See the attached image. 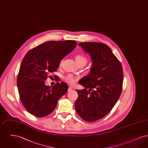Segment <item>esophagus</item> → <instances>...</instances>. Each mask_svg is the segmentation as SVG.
I'll return each mask as SVG.
<instances>
[{
  "label": "esophagus",
  "instance_id": "esophagus-1",
  "mask_svg": "<svg viewBox=\"0 0 148 148\" xmlns=\"http://www.w3.org/2000/svg\"><path fill=\"white\" fill-rule=\"evenodd\" d=\"M73 90V88H71V87H69V88H68V92H71V91Z\"/></svg>",
  "mask_w": 148,
  "mask_h": 148
}]
</instances>
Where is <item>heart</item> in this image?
Segmentation results:
<instances>
[{
	"mask_svg": "<svg viewBox=\"0 0 148 148\" xmlns=\"http://www.w3.org/2000/svg\"><path fill=\"white\" fill-rule=\"evenodd\" d=\"M75 59L79 65H84L87 63V60H88L87 58L82 54H77L75 56ZM77 79V77H75L71 74L68 75L65 78V81L70 84H73Z\"/></svg>",
	"mask_w": 148,
	"mask_h": 148,
	"instance_id": "1",
	"label": "heart"
}]
</instances>
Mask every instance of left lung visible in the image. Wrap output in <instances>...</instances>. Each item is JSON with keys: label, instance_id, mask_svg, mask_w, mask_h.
<instances>
[{"label": "left lung", "instance_id": "left-lung-1", "mask_svg": "<svg viewBox=\"0 0 148 148\" xmlns=\"http://www.w3.org/2000/svg\"><path fill=\"white\" fill-rule=\"evenodd\" d=\"M78 45L92 58L90 73L79 80L85 89L76 90L78 97L75 108L85 121L100 119L109 113L119 98L123 89L122 65L105 44L80 42Z\"/></svg>", "mask_w": 148, "mask_h": 148}]
</instances>
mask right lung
<instances>
[{
  "label": "right lung",
  "instance_id": "right-lung-1",
  "mask_svg": "<svg viewBox=\"0 0 148 148\" xmlns=\"http://www.w3.org/2000/svg\"><path fill=\"white\" fill-rule=\"evenodd\" d=\"M74 40L49 41L30 50L24 57L17 77L21 103L29 113L44 117L56 108L58 101L67 91L65 83L52 88L45 84L50 73L56 71L60 61L76 47Z\"/></svg>",
  "mask_w": 148,
  "mask_h": 148
}]
</instances>
